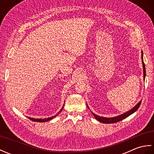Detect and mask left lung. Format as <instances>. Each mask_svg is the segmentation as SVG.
Here are the masks:
<instances>
[{
  "label": "left lung",
  "mask_w": 154,
  "mask_h": 154,
  "mask_svg": "<svg viewBox=\"0 0 154 154\" xmlns=\"http://www.w3.org/2000/svg\"><path fill=\"white\" fill-rule=\"evenodd\" d=\"M142 65H143V80H145V77H146V67L144 63H143V51H142ZM142 103V100H140V102L136 104V105L135 106H134L132 109H130V110L127 111V112H124L120 115H119L117 116H114V117H112V118H106V117H102L100 116H98L97 114H94L93 112H92L93 115L94 116V118L99 122L104 123V124H110V123H115L117 122H119V121L122 120L124 119H126V117L129 116L130 115H131L132 114H133L134 112H135L138 109V108L140 105V104ZM87 106V108L89 109V106Z\"/></svg>",
  "instance_id": "8db88e82"
}]
</instances>
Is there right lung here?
Masks as SVG:
<instances>
[{"label":"right lung","mask_w":154,"mask_h":154,"mask_svg":"<svg viewBox=\"0 0 154 154\" xmlns=\"http://www.w3.org/2000/svg\"><path fill=\"white\" fill-rule=\"evenodd\" d=\"M63 106L62 107V109L60 110V112H57V114H56V115L53 116H51V117H49V118H46V119H33V118H30V117H28V119H30V120H32V121H34V122H48V121H50V120L53 119L54 118L56 117V116H57V114H58L59 113H60L61 111L62 110H63Z\"/></svg>","instance_id":"right-lung-1"}]
</instances>
